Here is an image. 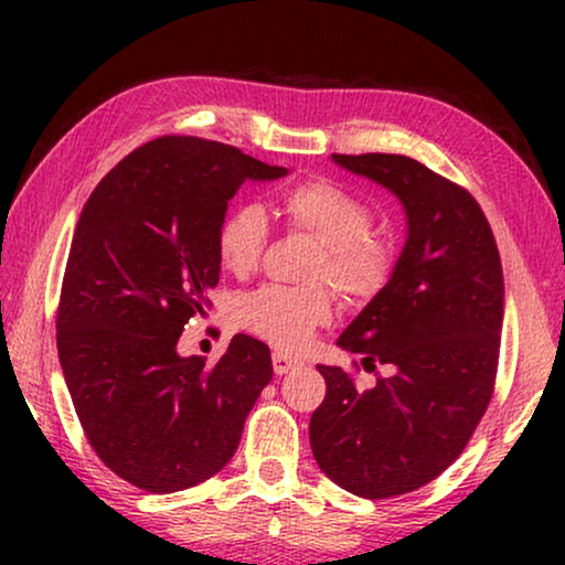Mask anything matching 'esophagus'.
<instances>
[{"instance_id":"1","label":"esophagus","mask_w":565,"mask_h":565,"mask_svg":"<svg viewBox=\"0 0 565 565\" xmlns=\"http://www.w3.org/2000/svg\"><path fill=\"white\" fill-rule=\"evenodd\" d=\"M273 367H275V375H288L290 370L300 367V360L290 358V354H285V352H275L273 354Z\"/></svg>"}]
</instances>
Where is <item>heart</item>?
I'll use <instances>...</instances> for the list:
<instances>
[{"instance_id": "1", "label": "heart", "mask_w": 565, "mask_h": 565, "mask_svg": "<svg viewBox=\"0 0 565 565\" xmlns=\"http://www.w3.org/2000/svg\"><path fill=\"white\" fill-rule=\"evenodd\" d=\"M280 211L292 228L321 244L311 280L334 282L352 300H367L383 290L393 269L391 246L373 234V213L350 190L329 180H308L290 188ZM267 244V215L259 205L231 207L215 231V252L223 269L246 275L257 267ZM334 316V292L316 282L306 288H265L246 292L236 306V321L246 331L280 350L298 352L311 342L316 327Z\"/></svg>"}]
</instances>
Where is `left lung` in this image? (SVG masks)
Masks as SVG:
<instances>
[{
  "label": "left lung",
  "instance_id": "left-lung-1",
  "mask_svg": "<svg viewBox=\"0 0 565 565\" xmlns=\"http://www.w3.org/2000/svg\"><path fill=\"white\" fill-rule=\"evenodd\" d=\"M347 172L398 198L406 242L383 290L337 344L362 367H391L362 391L342 367L316 365L327 398L311 416L319 468L354 497L391 499L435 481L489 408L504 275L470 192L401 153H331Z\"/></svg>",
  "mask_w": 565,
  "mask_h": 565
}]
</instances>
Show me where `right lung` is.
Instances as JSON below:
<instances>
[{
	"instance_id": "right-lung-1",
	"label": "right lung",
	"mask_w": 565,
	"mask_h": 565,
	"mask_svg": "<svg viewBox=\"0 0 565 565\" xmlns=\"http://www.w3.org/2000/svg\"><path fill=\"white\" fill-rule=\"evenodd\" d=\"M288 174L234 146L164 136L128 153L76 223L56 344L84 435L151 493L190 489L234 458L273 381L269 347L236 334L215 365L177 342L218 285L215 231L246 180Z\"/></svg>"
}]
</instances>
